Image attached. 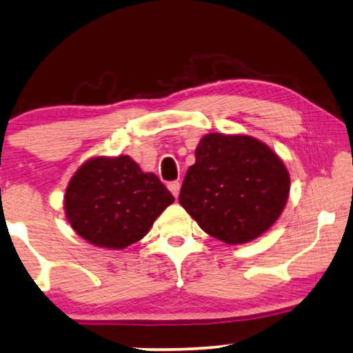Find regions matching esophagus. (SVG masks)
Masks as SVG:
<instances>
[{
  "label": "esophagus",
  "instance_id": "obj_1",
  "mask_svg": "<svg viewBox=\"0 0 353 353\" xmlns=\"http://www.w3.org/2000/svg\"><path fill=\"white\" fill-rule=\"evenodd\" d=\"M168 188H170L172 194H174V198H177L179 196V192H181V183H179L177 181L176 182H171L170 185H168Z\"/></svg>",
  "mask_w": 353,
  "mask_h": 353
}]
</instances>
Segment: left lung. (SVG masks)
I'll return each instance as SVG.
<instances>
[{
  "instance_id": "obj_1",
  "label": "left lung",
  "mask_w": 353,
  "mask_h": 353,
  "mask_svg": "<svg viewBox=\"0 0 353 353\" xmlns=\"http://www.w3.org/2000/svg\"><path fill=\"white\" fill-rule=\"evenodd\" d=\"M194 159L179 203L204 233L231 245L245 244L281 217L290 174L281 157L260 139L209 133L199 139Z\"/></svg>"
}]
</instances>
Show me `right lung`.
I'll return each instance as SVG.
<instances>
[{
    "label": "right lung",
    "instance_id": "1",
    "mask_svg": "<svg viewBox=\"0 0 353 353\" xmlns=\"http://www.w3.org/2000/svg\"><path fill=\"white\" fill-rule=\"evenodd\" d=\"M174 196L128 155L92 157L68 182L63 208L71 228L101 249L122 250L149 233Z\"/></svg>",
    "mask_w": 353,
    "mask_h": 353
}]
</instances>
